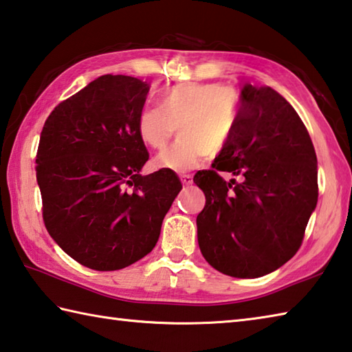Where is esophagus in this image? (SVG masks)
Returning <instances> with one entry per match:
<instances>
[{"mask_svg": "<svg viewBox=\"0 0 352 352\" xmlns=\"http://www.w3.org/2000/svg\"><path fill=\"white\" fill-rule=\"evenodd\" d=\"M180 180H182V183L184 184V186H189V184H192L194 178H192V175H190V174H180Z\"/></svg>", "mask_w": 352, "mask_h": 352, "instance_id": "1", "label": "esophagus"}]
</instances>
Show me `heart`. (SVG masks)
<instances>
[{"instance_id":"1","label":"heart","mask_w":352,"mask_h":352,"mask_svg":"<svg viewBox=\"0 0 352 352\" xmlns=\"http://www.w3.org/2000/svg\"><path fill=\"white\" fill-rule=\"evenodd\" d=\"M237 94L229 87L184 82L164 92L160 107H142L137 132L144 146L158 151L178 127L182 137L155 157L154 168L184 172L200 164L210 148H225L237 124Z\"/></svg>"}]
</instances>
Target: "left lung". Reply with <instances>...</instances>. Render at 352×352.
Listing matches in <instances>:
<instances>
[{
	"label": "left lung",
	"instance_id": "left-lung-1",
	"mask_svg": "<svg viewBox=\"0 0 352 352\" xmlns=\"http://www.w3.org/2000/svg\"><path fill=\"white\" fill-rule=\"evenodd\" d=\"M240 176L225 182L218 170ZM194 182L206 204L198 246L226 276L257 278L278 270L302 245L317 206V157L294 107L270 86L245 85L231 140L212 170Z\"/></svg>",
	"mask_w": 352,
	"mask_h": 352
}]
</instances>
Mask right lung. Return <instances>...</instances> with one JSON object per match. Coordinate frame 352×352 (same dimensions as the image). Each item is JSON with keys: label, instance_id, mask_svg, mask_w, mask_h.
<instances>
[{"label": "right lung", "instance_id": "1", "mask_svg": "<svg viewBox=\"0 0 352 352\" xmlns=\"http://www.w3.org/2000/svg\"><path fill=\"white\" fill-rule=\"evenodd\" d=\"M149 87L127 75L98 76L43 127L35 169L44 225L63 251L95 271L148 255L182 190L174 170L142 175L149 154L137 118Z\"/></svg>", "mask_w": 352, "mask_h": 352}]
</instances>
